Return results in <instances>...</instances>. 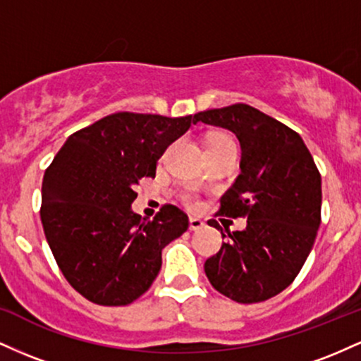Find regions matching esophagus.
<instances>
[{
	"instance_id": "esophagus-1",
	"label": "esophagus",
	"mask_w": 361,
	"mask_h": 361,
	"mask_svg": "<svg viewBox=\"0 0 361 361\" xmlns=\"http://www.w3.org/2000/svg\"><path fill=\"white\" fill-rule=\"evenodd\" d=\"M205 227V222L202 221V219H197V217H190V229L192 231H200Z\"/></svg>"
}]
</instances>
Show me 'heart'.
Here are the masks:
<instances>
[{"instance_id":"heart-1","label":"heart","mask_w":361,"mask_h":361,"mask_svg":"<svg viewBox=\"0 0 361 361\" xmlns=\"http://www.w3.org/2000/svg\"><path fill=\"white\" fill-rule=\"evenodd\" d=\"M219 146H235L234 140L229 137V135L226 134H215L212 135V137L209 139V142H207V149L210 147H219ZM180 198L181 202L186 207H190V209H195V207H198V204H200V198H198V193L195 192L193 188H183L181 190L180 193Z\"/></svg>"}]
</instances>
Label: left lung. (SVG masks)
<instances>
[{
    "label": "left lung",
    "instance_id": "left-lung-1",
    "mask_svg": "<svg viewBox=\"0 0 361 361\" xmlns=\"http://www.w3.org/2000/svg\"><path fill=\"white\" fill-rule=\"evenodd\" d=\"M197 122L239 139L241 175L222 195L215 217L247 219L246 229L227 231V243L205 261L207 279L239 304L271 299L295 280L316 241L321 173L295 130L246 103L198 111ZM209 226L222 231L215 219Z\"/></svg>",
    "mask_w": 361,
    "mask_h": 361
}]
</instances>
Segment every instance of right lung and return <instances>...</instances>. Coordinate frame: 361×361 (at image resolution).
Instances as JSON below:
<instances>
[{
  "instance_id": "right-lung-1",
  "label": "right lung",
  "mask_w": 361,
  "mask_h": 361,
  "mask_svg": "<svg viewBox=\"0 0 361 361\" xmlns=\"http://www.w3.org/2000/svg\"><path fill=\"white\" fill-rule=\"evenodd\" d=\"M193 123L188 117L117 111L74 132L42 181L45 239L57 267L85 299L132 304L161 270V251L188 229V215L163 205L152 221L130 210L142 178Z\"/></svg>"
}]
</instances>
